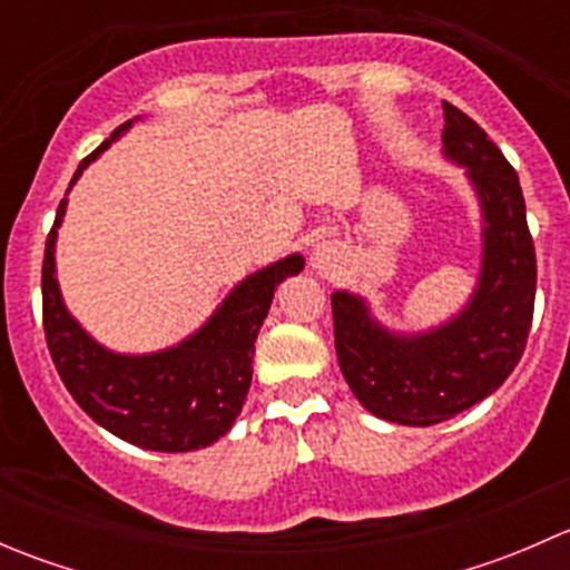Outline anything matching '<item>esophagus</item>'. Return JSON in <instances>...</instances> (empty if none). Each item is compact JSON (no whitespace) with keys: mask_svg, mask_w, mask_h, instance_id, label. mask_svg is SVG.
Here are the masks:
<instances>
[{"mask_svg":"<svg viewBox=\"0 0 570 570\" xmlns=\"http://www.w3.org/2000/svg\"><path fill=\"white\" fill-rule=\"evenodd\" d=\"M336 258H338L336 245H333V243H322V245H317V250H314L312 262H314V267L327 269V267H333V262H336Z\"/></svg>","mask_w":570,"mask_h":570,"instance_id":"1","label":"esophagus"}]
</instances>
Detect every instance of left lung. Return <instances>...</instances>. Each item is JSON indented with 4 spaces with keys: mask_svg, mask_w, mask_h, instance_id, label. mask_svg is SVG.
<instances>
[{
    "mask_svg": "<svg viewBox=\"0 0 570 570\" xmlns=\"http://www.w3.org/2000/svg\"><path fill=\"white\" fill-rule=\"evenodd\" d=\"M444 154L469 168L482 204V273L469 306L446 325L394 336L364 301L331 297L342 375L361 405L396 424L446 422L497 392L527 347L534 312V245L519 174L497 142L444 101Z\"/></svg>",
    "mask_w": 570,
    "mask_h": 570,
    "instance_id": "obj_1",
    "label": "left lung"
}]
</instances>
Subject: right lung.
Wrapping results in <instances>:
<instances>
[{
    "label": "right lung",
    "instance_id": "add662e5",
    "mask_svg": "<svg viewBox=\"0 0 570 570\" xmlns=\"http://www.w3.org/2000/svg\"><path fill=\"white\" fill-rule=\"evenodd\" d=\"M120 124L109 140L129 129ZM101 142L79 163V174L109 146ZM62 198L43 253V331L57 375L94 422L129 444L154 452H189L215 444L243 411L253 377L256 336L275 286L303 269V256H286L245 278L215 317L178 347L154 355H115L96 344L62 306L55 278L57 226Z\"/></svg>",
    "mask_w": 570,
    "mask_h": 570
}]
</instances>
